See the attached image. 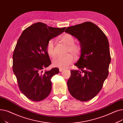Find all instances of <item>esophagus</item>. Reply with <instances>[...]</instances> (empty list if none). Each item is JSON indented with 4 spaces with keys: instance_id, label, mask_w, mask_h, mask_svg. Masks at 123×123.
Segmentation results:
<instances>
[{
    "instance_id": "34e87169",
    "label": "esophagus",
    "mask_w": 123,
    "mask_h": 123,
    "mask_svg": "<svg viewBox=\"0 0 123 123\" xmlns=\"http://www.w3.org/2000/svg\"><path fill=\"white\" fill-rule=\"evenodd\" d=\"M64 69H61V68H60V69H59V71H60V72H62L63 71H64Z\"/></svg>"
}]
</instances>
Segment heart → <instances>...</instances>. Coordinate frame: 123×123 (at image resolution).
Wrapping results in <instances>:
<instances>
[{"label":"heart","instance_id":"1","mask_svg":"<svg viewBox=\"0 0 123 123\" xmlns=\"http://www.w3.org/2000/svg\"><path fill=\"white\" fill-rule=\"evenodd\" d=\"M61 40L68 45L67 53H71L75 56L78 55L82 51V46L79 43H75V38L73 35L69 33H64L60 37ZM46 50L48 56L54 58L56 55L55 42L54 40H50L46 47ZM71 54L65 56L57 57L53 60L52 64L55 67L64 69L68 67L74 61V58Z\"/></svg>","mask_w":123,"mask_h":123}]
</instances>
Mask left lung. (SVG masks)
Listing matches in <instances>:
<instances>
[{
    "label": "left lung",
    "mask_w": 123,
    "mask_h": 123,
    "mask_svg": "<svg viewBox=\"0 0 123 123\" xmlns=\"http://www.w3.org/2000/svg\"><path fill=\"white\" fill-rule=\"evenodd\" d=\"M65 32L78 39L82 46L81 56L75 64L80 71L71 70L68 90L77 100H91L101 91L109 74L111 55L107 37L89 21L67 27Z\"/></svg>",
    "instance_id": "obj_1"
}]
</instances>
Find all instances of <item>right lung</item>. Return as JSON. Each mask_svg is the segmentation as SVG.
I'll use <instances>...</instances> for the list:
<instances>
[{
  "label": "right lung",
  "mask_w": 123,
  "mask_h": 123,
  "mask_svg": "<svg viewBox=\"0 0 123 123\" xmlns=\"http://www.w3.org/2000/svg\"><path fill=\"white\" fill-rule=\"evenodd\" d=\"M65 29L37 22L26 28L19 38L13 54L12 69L19 89L29 100L39 102L50 94L51 79L59 70L54 68L43 72L51 63L47 52V44Z\"/></svg>",
  "instance_id": "right-lung-1"
}]
</instances>
